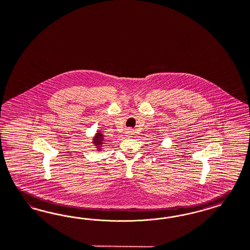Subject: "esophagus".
<instances>
[{"mask_svg": "<svg viewBox=\"0 0 250 250\" xmlns=\"http://www.w3.org/2000/svg\"><path fill=\"white\" fill-rule=\"evenodd\" d=\"M126 135H127L128 137H131V136L133 135V129L126 130Z\"/></svg>", "mask_w": 250, "mask_h": 250, "instance_id": "1", "label": "esophagus"}]
</instances>
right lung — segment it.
Here are the masks:
<instances>
[{"mask_svg":"<svg viewBox=\"0 0 250 250\" xmlns=\"http://www.w3.org/2000/svg\"><path fill=\"white\" fill-rule=\"evenodd\" d=\"M105 137L104 134L101 131H97L94 137L92 138V144L96 147L97 151H102L103 150V146H104V142H105Z\"/></svg>","mask_w":250,"mask_h":250,"instance_id":"1","label":"right lung"}]
</instances>
